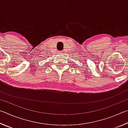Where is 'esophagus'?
<instances>
[{
	"label": "esophagus",
	"mask_w": 128,
	"mask_h": 128,
	"mask_svg": "<svg viewBox=\"0 0 128 128\" xmlns=\"http://www.w3.org/2000/svg\"><path fill=\"white\" fill-rule=\"evenodd\" d=\"M62 51H60V54H62Z\"/></svg>",
	"instance_id": "esophagus-1"
}]
</instances>
